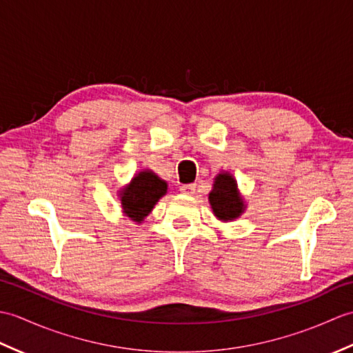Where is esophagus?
<instances>
[{
    "label": "esophagus",
    "mask_w": 353,
    "mask_h": 353,
    "mask_svg": "<svg viewBox=\"0 0 353 353\" xmlns=\"http://www.w3.org/2000/svg\"><path fill=\"white\" fill-rule=\"evenodd\" d=\"M181 192L185 194V196H192V194L196 192V185H182Z\"/></svg>",
    "instance_id": "34e87169"
}]
</instances>
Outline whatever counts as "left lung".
<instances>
[{
	"label": "left lung",
	"mask_w": 353,
	"mask_h": 353,
	"mask_svg": "<svg viewBox=\"0 0 353 353\" xmlns=\"http://www.w3.org/2000/svg\"><path fill=\"white\" fill-rule=\"evenodd\" d=\"M214 215L223 223L235 221L245 211V200L238 190L234 174L229 171H220L214 177L212 190L208 196Z\"/></svg>",
	"instance_id": "8db88e82"
}]
</instances>
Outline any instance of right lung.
<instances>
[{
    "label": "right lung",
    "mask_w": 353,
    "mask_h": 353,
    "mask_svg": "<svg viewBox=\"0 0 353 353\" xmlns=\"http://www.w3.org/2000/svg\"><path fill=\"white\" fill-rule=\"evenodd\" d=\"M168 191V183L152 170H141L132 177V181L118 191L123 214L132 221L141 224L154 205Z\"/></svg>",
    "instance_id": "1"
}]
</instances>
